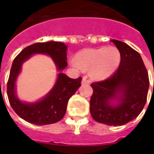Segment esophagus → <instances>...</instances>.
<instances>
[{"label":"esophagus","instance_id":"obj_1","mask_svg":"<svg viewBox=\"0 0 154 154\" xmlns=\"http://www.w3.org/2000/svg\"><path fill=\"white\" fill-rule=\"evenodd\" d=\"M82 85H89V83H90V82H89V80L87 79V77H83V78H82Z\"/></svg>","mask_w":154,"mask_h":154}]
</instances>
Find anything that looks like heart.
<instances>
[{
	"label": "heart",
	"mask_w": 154,
	"mask_h": 154,
	"mask_svg": "<svg viewBox=\"0 0 154 154\" xmlns=\"http://www.w3.org/2000/svg\"><path fill=\"white\" fill-rule=\"evenodd\" d=\"M121 59L118 49L110 45L82 50L71 63L77 69L90 70L92 77L96 79H105L118 69Z\"/></svg>",
	"instance_id": "obj_1"
}]
</instances>
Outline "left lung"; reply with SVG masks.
Listing matches in <instances>:
<instances>
[{
  "instance_id": "obj_1",
  "label": "left lung",
  "mask_w": 154,
  "mask_h": 154,
  "mask_svg": "<svg viewBox=\"0 0 154 154\" xmlns=\"http://www.w3.org/2000/svg\"><path fill=\"white\" fill-rule=\"evenodd\" d=\"M121 53L117 70L108 79L92 83L90 113L96 122L122 125L142 111L148 95L149 80L141 55L124 42L111 40ZM118 101L113 104L112 101Z\"/></svg>"
}]
</instances>
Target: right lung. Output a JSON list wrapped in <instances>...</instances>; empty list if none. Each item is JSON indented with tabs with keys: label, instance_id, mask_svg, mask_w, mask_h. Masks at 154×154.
Segmentation results:
<instances>
[{
	"label": "right lung",
	"instance_id": "obj_1",
	"mask_svg": "<svg viewBox=\"0 0 154 154\" xmlns=\"http://www.w3.org/2000/svg\"><path fill=\"white\" fill-rule=\"evenodd\" d=\"M67 46L62 42H49L35 43L26 47L13 60L7 83L8 101L15 112L26 122L38 125L53 124L65 116L69 99L81 86L82 77L72 79L60 72L51 91L41 101L35 103L22 102L16 95V80L22 64L35 53L51 57L57 70L62 71L67 66Z\"/></svg>",
	"mask_w": 154,
	"mask_h": 154
}]
</instances>
